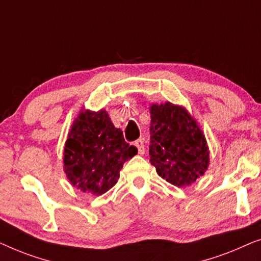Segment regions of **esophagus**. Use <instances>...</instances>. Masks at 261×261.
Instances as JSON below:
<instances>
[{
  "label": "esophagus",
  "instance_id": "1",
  "mask_svg": "<svg viewBox=\"0 0 261 261\" xmlns=\"http://www.w3.org/2000/svg\"><path fill=\"white\" fill-rule=\"evenodd\" d=\"M135 145L136 148L138 149V152L143 155V153L145 152V146H144V142H143V139H137V141L135 142Z\"/></svg>",
  "mask_w": 261,
  "mask_h": 261
}]
</instances>
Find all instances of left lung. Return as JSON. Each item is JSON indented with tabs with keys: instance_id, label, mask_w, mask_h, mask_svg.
<instances>
[{
	"instance_id": "obj_1",
	"label": "left lung",
	"mask_w": 261,
	"mask_h": 261,
	"mask_svg": "<svg viewBox=\"0 0 261 261\" xmlns=\"http://www.w3.org/2000/svg\"><path fill=\"white\" fill-rule=\"evenodd\" d=\"M150 162L171 185L189 186L209 164L207 142L192 117L170 102L150 108Z\"/></svg>"
}]
</instances>
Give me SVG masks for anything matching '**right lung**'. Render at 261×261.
Instances as JSON below:
<instances>
[{"label": "right lung", "mask_w": 261, "mask_h": 261, "mask_svg": "<svg viewBox=\"0 0 261 261\" xmlns=\"http://www.w3.org/2000/svg\"><path fill=\"white\" fill-rule=\"evenodd\" d=\"M136 153L137 148L125 142L104 110L80 112L66 142L64 169L76 188L101 195L116 185L123 164Z\"/></svg>", "instance_id": "right-lung-1"}]
</instances>
